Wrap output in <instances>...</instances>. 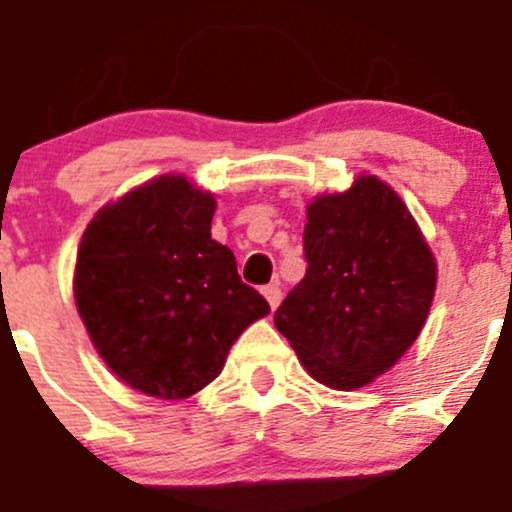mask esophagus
<instances>
[{
	"label": "esophagus",
	"mask_w": 512,
	"mask_h": 512,
	"mask_svg": "<svg viewBox=\"0 0 512 512\" xmlns=\"http://www.w3.org/2000/svg\"><path fill=\"white\" fill-rule=\"evenodd\" d=\"M262 295H265V300L270 302V307H272V310H275V307L280 305V300H282L280 282H272V285H265V287H262Z\"/></svg>",
	"instance_id": "34e87169"
}]
</instances>
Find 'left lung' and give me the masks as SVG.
I'll use <instances>...</instances> for the list:
<instances>
[{"mask_svg": "<svg viewBox=\"0 0 512 512\" xmlns=\"http://www.w3.org/2000/svg\"><path fill=\"white\" fill-rule=\"evenodd\" d=\"M307 270L275 327L327 388L355 390L418 340L435 295V257L395 190L362 175L307 207Z\"/></svg>", "mask_w": 512, "mask_h": 512, "instance_id": "left-lung-1", "label": "left lung"}]
</instances>
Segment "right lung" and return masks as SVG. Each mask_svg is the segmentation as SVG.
<instances>
[{
	"mask_svg": "<svg viewBox=\"0 0 512 512\" xmlns=\"http://www.w3.org/2000/svg\"><path fill=\"white\" fill-rule=\"evenodd\" d=\"M215 197L162 175L102 207L84 230L74 302L109 370L140 393L182 400L225 367L232 342L270 312L212 240Z\"/></svg>",
	"mask_w": 512,
	"mask_h": 512,
	"instance_id": "obj_1",
	"label": "right lung"
}]
</instances>
